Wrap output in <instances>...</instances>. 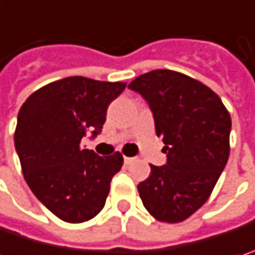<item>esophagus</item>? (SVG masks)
I'll use <instances>...</instances> for the list:
<instances>
[{"mask_svg": "<svg viewBox=\"0 0 255 255\" xmlns=\"http://www.w3.org/2000/svg\"><path fill=\"white\" fill-rule=\"evenodd\" d=\"M134 160H135L134 157H128V156H126V157H124V162H126V165H131Z\"/></svg>", "mask_w": 255, "mask_h": 255, "instance_id": "1", "label": "esophagus"}]
</instances>
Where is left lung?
<instances>
[{
	"instance_id": "8db88e82",
	"label": "left lung",
	"mask_w": 255,
	"mask_h": 255,
	"mask_svg": "<svg viewBox=\"0 0 255 255\" xmlns=\"http://www.w3.org/2000/svg\"><path fill=\"white\" fill-rule=\"evenodd\" d=\"M128 87L149 102L168 154L137 185L140 198L156 220L182 222L209 200L228 162L231 115L210 87L174 70H153Z\"/></svg>"
}]
</instances>
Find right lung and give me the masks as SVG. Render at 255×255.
<instances>
[{"mask_svg":"<svg viewBox=\"0 0 255 255\" xmlns=\"http://www.w3.org/2000/svg\"><path fill=\"white\" fill-rule=\"evenodd\" d=\"M126 86L67 77L37 89L18 111L14 144L23 176L37 200L64 222H87L104 209L124 157L120 151L98 156L81 147V138L101 132L108 106Z\"/></svg>","mask_w":255,"mask_h":255,"instance_id":"1","label":"right lung"}]
</instances>
